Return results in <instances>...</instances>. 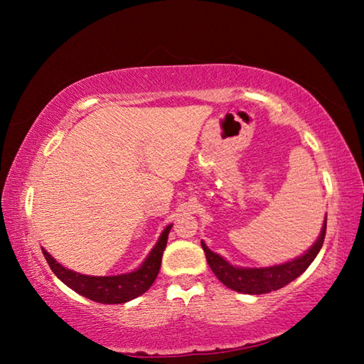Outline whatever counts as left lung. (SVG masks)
Segmentation results:
<instances>
[{"instance_id": "left-lung-1", "label": "left lung", "mask_w": 364, "mask_h": 364, "mask_svg": "<svg viewBox=\"0 0 364 364\" xmlns=\"http://www.w3.org/2000/svg\"><path fill=\"white\" fill-rule=\"evenodd\" d=\"M326 221H328V215H326L324 223L319 232L315 244L308 249L305 254L294 258L291 262L273 264V267L264 268H242L234 267L218 254H215L207 247L204 241H200L202 249L205 252V258L208 267L212 268L215 276L223 282L226 287L232 289V291L241 294H250V295H260L268 294L271 291H278V289L287 286L295 278L304 273V271L310 267L311 262L315 260L318 252L321 250L324 236H326Z\"/></svg>"}]
</instances>
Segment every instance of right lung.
<instances>
[{
    "mask_svg": "<svg viewBox=\"0 0 364 364\" xmlns=\"http://www.w3.org/2000/svg\"><path fill=\"white\" fill-rule=\"evenodd\" d=\"M171 226L173 225H168L162 231L156 245L149 252V255L144 258V262L136 269L125 274L88 276L77 273V271H72L58 263L49 255V252H46L43 247L41 250L48 264L51 267L53 273L67 287H70L72 291L83 295L86 299L97 301V304H125V301H130L139 297V295H143L154 284V281H156L160 263H162L164 250L167 247V239Z\"/></svg>",
    "mask_w": 364,
    "mask_h": 364,
    "instance_id": "obj_1",
    "label": "right lung"
}]
</instances>
